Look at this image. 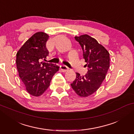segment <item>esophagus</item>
<instances>
[{
  "instance_id": "obj_1",
  "label": "esophagus",
  "mask_w": 134,
  "mask_h": 134,
  "mask_svg": "<svg viewBox=\"0 0 134 134\" xmlns=\"http://www.w3.org/2000/svg\"><path fill=\"white\" fill-rule=\"evenodd\" d=\"M60 69H61V71H62V72H66V71H68L69 68L66 66H65L64 65H60Z\"/></svg>"
}]
</instances>
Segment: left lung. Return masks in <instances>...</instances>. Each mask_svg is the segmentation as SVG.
Here are the masks:
<instances>
[{
    "label": "left lung",
    "instance_id": "obj_1",
    "mask_svg": "<svg viewBox=\"0 0 134 134\" xmlns=\"http://www.w3.org/2000/svg\"><path fill=\"white\" fill-rule=\"evenodd\" d=\"M83 51V57L88 72L81 76L76 72V78L71 84L77 94L87 97L98 90L110 67V54L103 46L88 35L75 36Z\"/></svg>",
    "mask_w": 134,
    "mask_h": 134
}]
</instances>
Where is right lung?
<instances>
[{"mask_svg":"<svg viewBox=\"0 0 134 134\" xmlns=\"http://www.w3.org/2000/svg\"><path fill=\"white\" fill-rule=\"evenodd\" d=\"M48 39L49 35L46 33H36L16 54L19 76L27 92L34 96H40L45 92L52 77L59 69L56 65L42 62L49 55L46 46Z\"/></svg>","mask_w":134,"mask_h":134,"instance_id":"1","label":"right lung"}]
</instances>
